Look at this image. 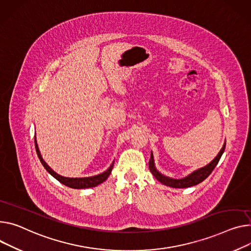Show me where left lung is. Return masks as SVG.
<instances>
[{
    "label": "left lung",
    "instance_id": "1",
    "mask_svg": "<svg viewBox=\"0 0 251 251\" xmlns=\"http://www.w3.org/2000/svg\"><path fill=\"white\" fill-rule=\"evenodd\" d=\"M225 146H226V141H225L222 149L218 152V155L214 158L213 161H211L205 167L194 171L193 173H191V174H189L187 177L182 178V179H173V178L167 177V176L163 175L162 173H160L155 166V161H153V155L151 151V159L149 162L150 171L153 175V177H155L163 185H166V186H169L172 188H188V187L195 186V185H198L199 183L203 182L211 174L212 171L214 170V168L216 167V165L218 164V162L222 156V153L224 152Z\"/></svg>",
    "mask_w": 251,
    "mask_h": 251
}]
</instances>
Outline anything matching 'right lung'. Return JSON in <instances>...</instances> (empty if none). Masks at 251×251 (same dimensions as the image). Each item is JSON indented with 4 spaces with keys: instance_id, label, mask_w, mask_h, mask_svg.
Instances as JSON below:
<instances>
[{
    "instance_id": "right-lung-1",
    "label": "right lung",
    "mask_w": 251,
    "mask_h": 251,
    "mask_svg": "<svg viewBox=\"0 0 251 251\" xmlns=\"http://www.w3.org/2000/svg\"><path fill=\"white\" fill-rule=\"evenodd\" d=\"M35 148H36V151L38 158H39L41 164L43 165V167L46 169V171L49 173L51 176H53L56 180H58L61 184L69 187V188H73V189H87V188H92V187H96L99 186L100 184L103 183L108 176L110 175V173L112 171L113 168V164L114 162H112V164L109 166V168L104 171L101 174L95 175V176H91V177H84V178H68V177H63L59 174H57L56 172H54L47 164L46 162L43 160L41 152L39 151V148H38L37 145V140H36V133H35Z\"/></svg>"
}]
</instances>
